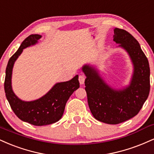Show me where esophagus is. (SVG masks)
<instances>
[{"mask_svg": "<svg viewBox=\"0 0 154 154\" xmlns=\"http://www.w3.org/2000/svg\"><path fill=\"white\" fill-rule=\"evenodd\" d=\"M85 80V76L83 75H81L79 76V82L80 83V85H83Z\"/></svg>", "mask_w": 154, "mask_h": 154, "instance_id": "esophagus-1", "label": "esophagus"}]
</instances>
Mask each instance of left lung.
<instances>
[{"label": "left lung", "mask_w": 154, "mask_h": 154, "mask_svg": "<svg viewBox=\"0 0 154 154\" xmlns=\"http://www.w3.org/2000/svg\"><path fill=\"white\" fill-rule=\"evenodd\" d=\"M113 41L120 44L131 57L133 74L131 83L122 90H115L105 82L93 66L85 64V90L90 110L95 119L107 124H119L139 112L150 92L149 61L139 43L130 33L114 29Z\"/></svg>", "instance_id": "obj_1"}]
</instances>
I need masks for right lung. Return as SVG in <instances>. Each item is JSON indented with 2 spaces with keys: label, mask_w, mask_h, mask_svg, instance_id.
Returning a JSON list of instances; mask_svg holds the SVG:
<instances>
[{
  "label": "right lung",
  "mask_w": 154,
  "mask_h": 154,
  "mask_svg": "<svg viewBox=\"0 0 154 154\" xmlns=\"http://www.w3.org/2000/svg\"><path fill=\"white\" fill-rule=\"evenodd\" d=\"M41 37V35L31 34L22 42L17 51L8 60L4 82L5 96L14 113L23 121L36 126L49 125L60 120L66 102L79 88L78 75H76L69 81L57 83L45 95L36 100L23 101L15 95L11 86L14 63L23 49L36 44Z\"/></svg>",
  "instance_id": "add662e5"
}]
</instances>
